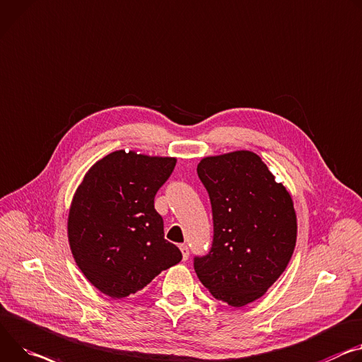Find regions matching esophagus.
I'll list each match as a JSON object with an SVG mask.
<instances>
[{"label":"esophagus","instance_id":"34e87169","mask_svg":"<svg viewBox=\"0 0 362 362\" xmlns=\"http://www.w3.org/2000/svg\"><path fill=\"white\" fill-rule=\"evenodd\" d=\"M179 248H180V251H182L183 261H186V259L189 258V248H187V245H186V244H180V245H179Z\"/></svg>","mask_w":362,"mask_h":362}]
</instances>
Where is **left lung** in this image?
<instances>
[{
	"label": "left lung",
	"mask_w": 362,
	"mask_h": 362,
	"mask_svg": "<svg viewBox=\"0 0 362 362\" xmlns=\"http://www.w3.org/2000/svg\"><path fill=\"white\" fill-rule=\"evenodd\" d=\"M198 176L208 190L214 240L193 267L215 299L241 308L286 270L298 223L290 193L252 151L205 157Z\"/></svg>",
	"instance_id": "1"
}]
</instances>
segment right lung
Here are the masks:
<instances>
[{"instance_id": "obj_1", "label": "right lung", "mask_w": 362, "mask_h": 362, "mask_svg": "<svg viewBox=\"0 0 362 362\" xmlns=\"http://www.w3.org/2000/svg\"><path fill=\"white\" fill-rule=\"evenodd\" d=\"M175 166V157L118 150L93 164L74 196L68 219L74 258L110 298L141 290L182 259L180 250L164 240L154 209V196Z\"/></svg>"}]
</instances>
